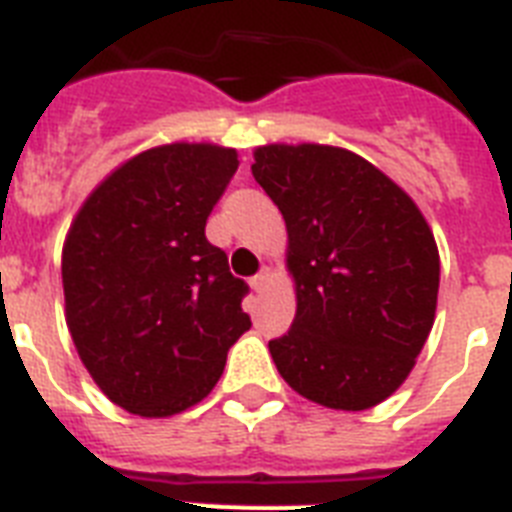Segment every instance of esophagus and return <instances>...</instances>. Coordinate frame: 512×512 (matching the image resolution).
I'll return each mask as SVG.
<instances>
[{"label": "esophagus", "instance_id": "1", "mask_svg": "<svg viewBox=\"0 0 512 512\" xmlns=\"http://www.w3.org/2000/svg\"><path fill=\"white\" fill-rule=\"evenodd\" d=\"M266 282H269V272H259L256 277H251V287L256 290V293H261V290H264Z\"/></svg>", "mask_w": 512, "mask_h": 512}]
</instances>
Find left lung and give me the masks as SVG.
Instances as JSON below:
<instances>
[{
	"label": "left lung",
	"instance_id": "left-lung-1",
	"mask_svg": "<svg viewBox=\"0 0 512 512\" xmlns=\"http://www.w3.org/2000/svg\"><path fill=\"white\" fill-rule=\"evenodd\" d=\"M251 172L287 225L298 311L269 340L298 395L366 411L398 390L432 332L434 235L411 196L353 151L272 143Z\"/></svg>",
	"mask_w": 512,
	"mask_h": 512
}]
</instances>
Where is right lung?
<instances>
[{"label": "right lung", "mask_w": 512, "mask_h": 512, "mask_svg": "<svg viewBox=\"0 0 512 512\" xmlns=\"http://www.w3.org/2000/svg\"><path fill=\"white\" fill-rule=\"evenodd\" d=\"M235 170V149L156 146L117 167L67 232V327L101 392L135 416L204 400L251 327L248 285L206 240Z\"/></svg>", "instance_id": "1"}]
</instances>
